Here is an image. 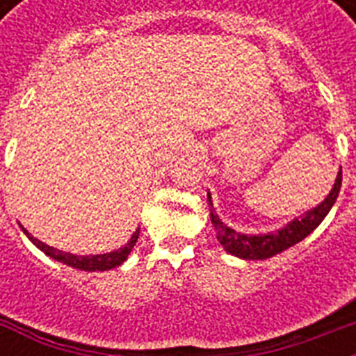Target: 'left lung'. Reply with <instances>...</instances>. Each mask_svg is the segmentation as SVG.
<instances>
[{"label":"left lung","instance_id":"1","mask_svg":"<svg viewBox=\"0 0 356 356\" xmlns=\"http://www.w3.org/2000/svg\"><path fill=\"white\" fill-rule=\"evenodd\" d=\"M340 186H342V170L338 172L337 183H334V188L331 190V194L327 195V200L318 205L316 209H312L310 212H307L303 218H296L293 222H290L286 227H282L281 231H273V233L268 234H254V236H248V234L236 233L234 229L227 227L225 223L220 220L214 209H211V220L214 223V229H216L218 240L222 243L225 251L234 257H240V259L245 260H264L270 259L273 254L281 253L284 249L292 248L293 243L301 242L305 236H309L312 231H314L323 218L329 214V211L334 205L338 194H340ZM209 201H211V195H209ZM212 207V201H211Z\"/></svg>","mask_w":356,"mask_h":356}]
</instances>
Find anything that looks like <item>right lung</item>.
<instances>
[{
  "label": "right lung",
  "mask_w": 356,
  "mask_h": 356,
  "mask_svg": "<svg viewBox=\"0 0 356 356\" xmlns=\"http://www.w3.org/2000/svg\"><path fill=\"white\" fill-rule=\"evenodd\" d=\"M24 233L29 236V240L35 243L36 248L44 251L47 257H51L55 260H60L64 264L72 266V268H79V270H85V271H105V270H113L116 266H120L123 260L127 259L129 253L133 251L134 243L138 240V229L134 231V234L131 236L123 248L116 249V251H111V253H105V254H90V257H77V254H72V253H63V251H58V249H53L49 248L47 243L40 242L38 238H35L33 234H29L27 231L24 229Z\"/></svg>",
  "instance_id": "right-lung-1"
}]
</instances>
